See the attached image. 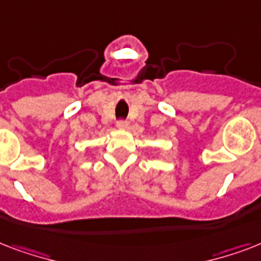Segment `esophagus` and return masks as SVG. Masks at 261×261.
<instances>
[{"mask_svg":"<svg viewBox=\"0 0 261 261\" xmlns=\"http://www.w3.org/2000/svg\"><path fill=\"white\" fill-rule=\"evenodd\" d=\"M116 126L119 127V128H127L128 127V122L127 120H118V123H116Z\"/></svg>","mask_w":261,"mask_h":261,"instance_id":"1","label":"esophagus"}]
</instances>
